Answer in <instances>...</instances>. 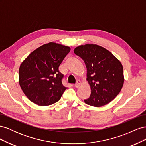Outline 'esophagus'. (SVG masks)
Returning a JSON list of instances; mask_svg holds the SVG:
<instances>
[{
	"label": "esophagus",
	"mask_w": 146,
	"mask_h": 146,
	"mask_svg": "<svg viewBox=\"0 0 146 146\" xmlns=\"http://www.w3.org/2000/svg\"><path fill=\"white\" fill-rule=\"evenodd\" d=\"M81 85V82L80 80H77V83L74 85V87L75 88H78Z\"/></svg>",
	"instance_id": "1"
}]
</instances>
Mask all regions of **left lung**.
<instances>
[{"instance_id": "left-lung-1", "label": "left lung", "mask_w": 146, "mask_h": 146, "mask_svg": "<svg viewBox=\"0 0 146 146\" xmlns=\"http://www.w3.org/2000/svg\"><path fill=\"white\" fill-rule=\"evenodd\" d=\"M74 53L84 61L87 69L86 80L91 92L85 102L96 107L110 103L120 92L124 82L120 61L104 47L92 44L79 46Z\"/></svg>"}]
</instances>
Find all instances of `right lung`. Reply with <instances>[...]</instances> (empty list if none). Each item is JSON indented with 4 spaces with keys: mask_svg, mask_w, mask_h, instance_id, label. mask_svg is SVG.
Instances as JSON below:
<instances>
[{
    "mask_svg": "<svg viewBox=\"0 0 146 146\" xmlns=\"http://www.w3.org/2000/svg\"><path fill=\"white\" fill-rule=\"evenodd\" d=\"M70 50L68 46L50 42L33 51L20 65L19 83L27 98L39 106L58 102L67 88L61 82L58 68Z\"/></svg>",
    "mask_w": 146,
    "mask_h": 146,
    "instance_id": "add662e5",
    "label": "right lung"
}]
</instances>
